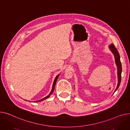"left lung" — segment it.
I'll return each mask as SVG.
<instances>
[{
    "instance_id": "left-lung-1",
    "label": "left lung",
    "mask_w": 130,
    "mask_h": 130,
    "mask_svg": "<svg viewBox=\"0 0 130 130\" xmlns=\"http://www.w3.org/2000/svg\"><path fill=\"white\" fill-rule=\"evenodd\" d=\"M109 47L112 53L114 54L115 57V60H116V64L117 66L118 69V83L117 87L115 91H116L118 89L119 86L121 83V73H122V65L120 61V54L118 52L117 49L115 47L113 44H111L109 46Z\"/></svg>"
}]
</instances>
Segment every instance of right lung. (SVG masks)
I'll return each instance as SVG.
<instances>
[{"instance_id":"right-lung-1","label":"right lung","mask_w":130,"mask_h":130,"mask_svg":"<svg viewBox=\"0 0 130 130\" xmlns=\"http://www.w3.org/2000/svg\"><path fill=\"white\" fill-rule=\"evenodd\" d=\"M59 75H59H58L55 77V79H54V80L52 88V90H51V92L50 93V94L48 95V96H47L46 97H44V98H43V99H41V100H38V101H34V102H39V101H42V100H45V99H47V98H49V97H50L51 95L53 93V91H54V88H55V84H56V82H57V79H58V77Z\"/></svg>"}]
</instances>
